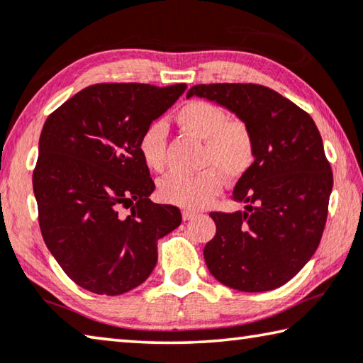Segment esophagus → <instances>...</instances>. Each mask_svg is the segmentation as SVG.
<instances>
[{
  "instance_id": "obj_1",
  "label": "esophagus",
  "mask_w": 363,
  "mask_h": 363,
  "mask_svg": "<svg viewBox=\"0 0 363 363\" xmlns=\"http://www.w3.org/2000/svg\"><path fill=\"white\" fill-rule=\"evenodd\" d=\"M200 215L199 211H195V210H191V208H184L182 210V218L186 221H191V220H194V218H197Z\"/></svg>"
}]
</instances>
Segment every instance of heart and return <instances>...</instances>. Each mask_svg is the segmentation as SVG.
<instances>
[{"instance_id": "b5f03b06", "label": "heart", "mask_w": 363, "mask_h": 363, "mask_svg": "<svg viewBox=\"0 0 363 363\" xmlns=\"http://www.w3.org/2000/svg\"><path fill=\"white\" fill-rule=\"evenodd\" d=\"M176 124L203 140L197 174L171 172L160 182L161 197L168 202L202 208L221 192L224 176H242L254 161V139L242 121L228 119L223 108L208 101L192 100L176 113ZM139 153L148 168L163 171L166 166V137L160 123L147 125L139 139Z\"/></svg>"}]
</instances>
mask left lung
Returning a JSON list of instances; mask_svg holds the SVG:
<instances>
[{
    "label": "left lung",
    "mask_w": 363,
    "mask_h": 363,
    "mask_svg": "<svg viewBox=\"0 0 363 363\" xmlns=\"http://www.w3.org/2000/svg\"><path fill=\"white\" fill-rule=\"evenodd\" d=\"M234 113L254 139V163L238 181L242 211H213L216 234L203 249L210 273L244 292L272 291L306 267L323 234L331 166L313 119L278 91L257 84L194 85Z\"/></svg>",
    "instance_id": "obj_1"
}]
</instances>
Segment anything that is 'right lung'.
<instances>
[{"label":"right lung","mask_w":363,"mask_h":363,"mask_svg":"<svg viewBox=\"0 0 363 363\" xmlns=\"http://www.w3.org/2000/svg\"><path fill=\"white\" fill-rule=\"evenodd\" d=\"M184 90L186 84H95L45 121L33 171L40 231L84 289L119 296L140 286L157 264L158 239L181 224L177 206L148 199L155 182L137 145Z\"/></svg>","instance_id":"add662e5"}]
</instances>
